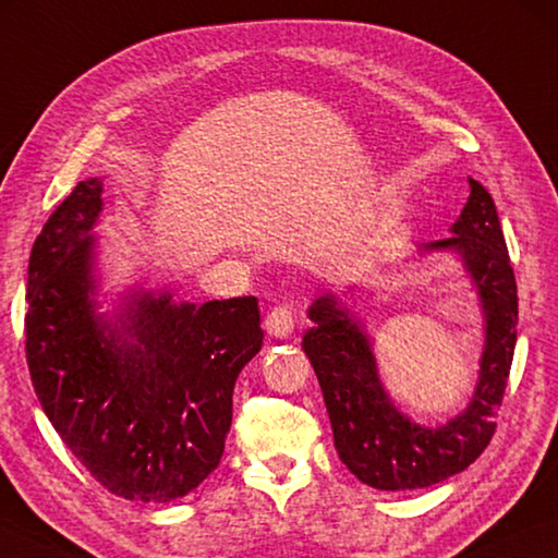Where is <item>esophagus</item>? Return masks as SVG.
I'll use <instances>...</instances> for the list:
<instances>
[{"instance_id": "esophagus-1", "label": "esophagus", "mask_w": 558, "mask_h": 558, "mask_svg": "<svg viewBox=\"0 0 558 558\" xmlns=\"http://www.w3.org/2000/svg\"><path fill=\"white\" fill-rule=\"evenodd\" d=\"M292 329H295V319H292V307L278 305L268 312L266 317V331L270 339H288Z\"/></svg>"}]
</instances>
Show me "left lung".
<instances>
[{"instance_id": "1", "label": "left lung", "mask_w": 558, "mask_h": 558, "mask_svg": "<svg viewBox=\"0 0 558 558\" xmlns=\"http://www.w3.org/2000/svg\"><path fill=\"white\" fill-rule=\"evenodd\" d=\"M469 187L451 236L417 248L420 256L453 253L478 295V380L459 414L424 427L398 410L380 380L366 322L347 295L322 290L307 310L312 327L302 337V349L317 373L333 447L347 469L371 488L414 490L447 481L478 459L495 432V410L502 402L518 341V282L493 197L473 178Z\"/></svg>"}]
</instances>
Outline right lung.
<instances>
[{
  "mask_svg": "<svg viewBox=\"0 0 558 558\" xmlns=\"http://www.w3.org/2000/svg\"><path fill=\"white\" fill-rule=\"evenodd\" d=\"M102 178L77 182L40 229L26 361L46 417L107 490L170 502L221 461L236 378L263 347L258 300L195 305L131 286L102 310Z\"/></svg>",
  "mask_w": 558,
  "mask_h": 558,
  "instance_id": "1",
  "label": "right lung"
}]
</instances>
